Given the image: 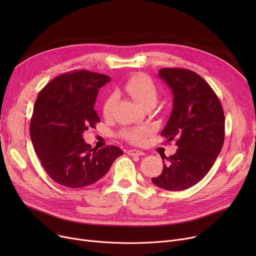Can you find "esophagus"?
Segmentation results:
<instances>
[{
  "instance_id": "1",
  "label": "esophagus",
  "mask_w": 256,
  "mask_h": 256,
  "mask_svg": "<svg viewBox=\"0 0 256 256\" xmlns=\"http://www.w3.org/2000/svg\"><path fill=\"white\" fill-rule=\"evenodd\" d=\"M128 154H130V156H143L144 152H141V150H128Z\"/></svg>"
}]
</instances>
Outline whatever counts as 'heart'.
<instances>
[{
	"label": "heart",
	"mask_w": 256,
	"mask_h": 256,
	"mask_svg": "<svg viewBox=\"0 0 256 256\" xmlns=\"http://www.w3.org/2000/svg\"><path fill=\"white\" fill-rule=\"evenodd\" d=\"M124 91L135 100L142 108L154 106L158 98V91L152 80L145 74H135L128 78L124 85ZM117 100L115 93H110L102 104V112L106 118H110L113 114ZM150 128L145 126H130L121 130L120 137L132 144H141L150 135Z\"/></svg>",
	"instance_id": "1"
}]
</instances>
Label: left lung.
Instances as JSON below:
<instances>
[{"mask_svg":"<svg viewBox=\"0 0 256 256\" xmlns=\"http://www.w3.org/2000/svg\"><path fill=\"white\" fill-rule=\"evenodd\" d=\"M173 93V110L160 135L176 139V152L165 156L163 171L152 182L168 191L189 189L202 180L220 154L225 136V118L219 98L196 72L184 68H162ZM162 156V158L164 160Z\"/></svg>","mask_w":256,"mask_h":256,"instance_id":"left-lung-1","label":"left lung"}]
</instances>
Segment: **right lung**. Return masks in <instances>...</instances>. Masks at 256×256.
Instances as JSON below:
<instances>
[{
  "label": "right lung",
  "instance_id": "right-lung-1",
  "mask_svg": "<svg viewBox=\"0 0 256 256\" xmlns=\"http://www.w3.org/2000/svg\"><path fill=\"white\" fill-rule=\"evenodd\" d=\"M111 78L80 70L65 72L46 84L36 98L30 122L33 147L50 178L64 186L82 188L100 180L119 147L98 150L84 141L83 134L96 128L94 110L98 89Z\"/></svg>",
  "mask_w": 256,
  "mask_h": 256
}]
</instances>
